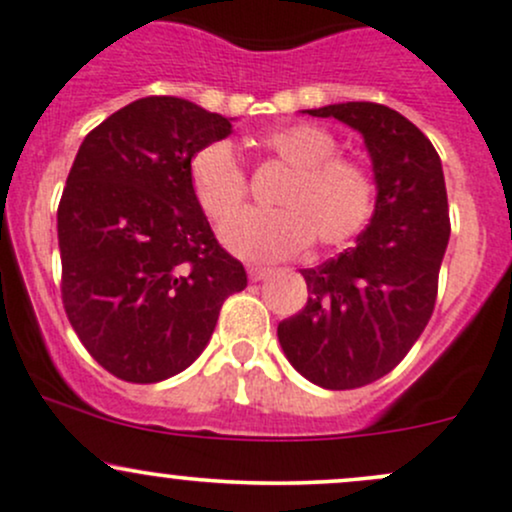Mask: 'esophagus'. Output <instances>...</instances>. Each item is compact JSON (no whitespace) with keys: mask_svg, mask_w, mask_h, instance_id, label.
<instances>
[{"mask_svg":"<svg viewBox=\"0 0 512 512\" xmlns=\"http://www.w3.org/2000/svg\"><path fill=\"white\" fill-rule=\"evenodd\" d=\"M250 279L252 282H262V279H270L274 270H270V267H250Z\"/></svg>","mask_w":512,"mask_h":512,"instance_id":"1","label":"esophagus"}]
</instances>
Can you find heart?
<instances>
[{"label": "heart", "instance_id": "1", "mask_svg": "<svg viewBox=\"0 0 512 512\" xmlns=\"http://www.w3.org/2000/svg\"><path fill=\"white\" fill-rule=\"evenodd\" d=\"M267 152L292 169L277 196L282 211H242L250 181L233 144L215 139L188 164L193 193L211 220L233 218L220 235L230 252L252 262H277L299 255L314 242L343 247L370 225L378 184L360 159L338 152L331 132L314 125L277 129L262 139Z\"/></svg>", "mask_w": 512, "mask_h": 512}]
</instances>
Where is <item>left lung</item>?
I'll return each mask as SVG.
<instances>
[{
    "label": "left lung",
    "instance_id": "obj_1",
    "mask_svg": "<svg viewBox=\"0 0 512 512\" xmlns=\"http://www.w3.org/2000/svg\"><path fill=\"white\" fill-rule=\"evenodd\" d=\"M306 112L363 134L378 203L355 247L301 270L309 299L277 336L306 380L355 390L390 373L432 319L451 233L444 171L434 144L390 107L341 102Z\"/></svg>",
    "mask_w": 512,
    "mask_h": 512
}]
</instances>
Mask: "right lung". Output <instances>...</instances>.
Masks as SVG:
<instances>
[{
    "mask_svg": "<svg viewBox=\"0 0 512 512\" xmlns=\"http://www.w3.org/2000/svg\"><path fill=\"white\" fill-rule=\"evenodd\" d=\"M228 117L152 95L80 144L58 203L61 297L88 353L125 383L186 370L220 306L247 287L193 193L188 164L230 134Z\"/></svg>",
    "mask_w": 512,
    "mask_h": 512,
    "instance_id": "add662e5",
    "label": "right lung"
}]
</instances>
